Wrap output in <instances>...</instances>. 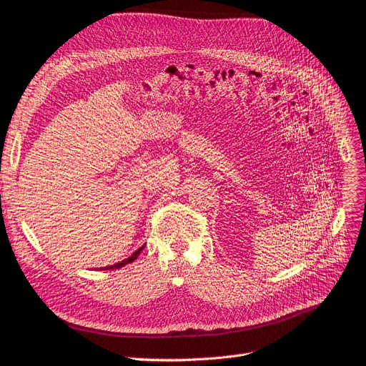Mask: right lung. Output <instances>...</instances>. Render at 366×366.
Wrapping results in <instances>:
<instances>
[{"label": "right lung", "instance_id": "right-lung-1", "mask_svg": "<svg viewBox=\"0 0 366 366\" xmlns=\"http://www.w3.org/2000/svg\"><path fill=\"white\" fill-rule=\"evenodd\" d=\"M142 249H144V246H141L138 251H135L132 255H130L129 258H126V259H123V261H120V262H117V264H114V266H109V267H107V269H119V267H123V266H126V264H129V262H134L135 259H137V257L142 252Z\"/></svg>", "mask_w": 366, "mask_h": 366}]
</instances>
